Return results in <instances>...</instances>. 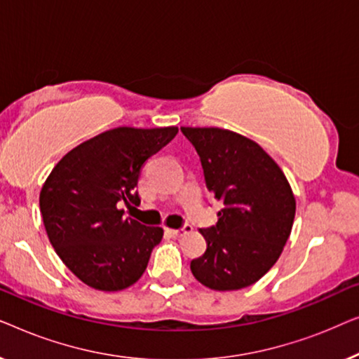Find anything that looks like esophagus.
<instances>
[{
  "instance_id": "obj_1",
  "label": "esophagus",
  "mask_w": 359,
  "mask_h": 359,
  "mask_svg": "<svg viewBox=\"0 0 359 359\" xmlns=\"http://www.w3.org/2000/svg\"><path fill=\"white\" fill-rule=\"evenodd\" d=\"M168 232L171 235H175V237H181V235H186V233L193 232V227H191V225H184L183 229H168Z\"/></svg>"
}]
</instances>
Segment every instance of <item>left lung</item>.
Returning <instances> with one entry per match:
<instances>
[{
	"mask_svg": "<svg viewBox=\"0 0 359 359\" xmlns=\"http://www.w3.org/2000/svg\"><path fill=\"white\" fill-rule=\"evenodd\" d=\"M198 151L208 189L222 203L214 227L199 230L208 248L193 276L214 291L262 279L291 235L296 198L276 161L257 142L219 127H181Z\"/></svg>",
	"mask_w": 359,
	"mask_h": 359,
	"instance_id": "left-lung-1",
	"label": "left lung"
}]
</instances>
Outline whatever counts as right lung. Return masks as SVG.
Listing matches in <instances>:
<instances>
[{"instance_id": "obj_1", "label": "right lung", "mask_w": 359, "mask_h": 359, "mask_svg": "<svg viewBox=\"0 0 359 359\" xmlns=\"http://www.w3.org/2000/svg\"><path fill=\"white\" fill-rule=\"evenodd\" d=\"M178 134V127H116L68 151L41 189L47 237L65 266L97 291L114 292L139 281L161 227L124 217L117 204L134 193L145 161Z\"/></svg>"}]
</instances>
